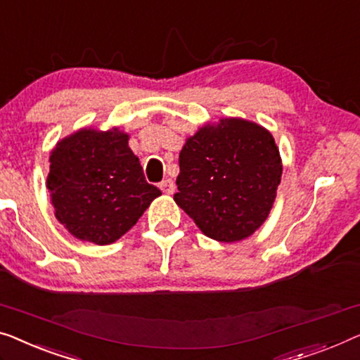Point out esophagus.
Returning a JSON list of instances; mask_svg holds the SVG:
<instances>
[{
    "mask_svg": "<svg viewBox=\"0 0 360 360\" xmlns=\"http://www.w3.org/2000/svg\"><path fill=\"white\" fill-rule=\"evenodd\" d=\"M159 188L162 190V193H165V195H172V193H174V190H175V185H174V181H172V180H164V181H160V184H159Z\"/></svg>",
    "mask_w": 360,
    "mask_h": 360,
    "instance_id": "1",
    "label": "esophagus"
}]
</instances>
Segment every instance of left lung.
Masks as SVG:
<instances>
[{
    "instance_id": "1",
    "label": "left lung",
    "mask_w": 360,
    "mask_h": 360,
    "mask_svg": "<svg viewBox=\"0 0 360 360\" xmlns=\"http://www.w3.org/2000/svg\"><path fill=\"white\" fill-rule=\"evenodd\" d=\"M174 200L201 232L238 242L266 221L283 164L268 129L242 118H222L186 139L180 150Z\"/></svg>"
}]
</instances>
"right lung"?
Instances as JSON below:
<instances>
[{
    "label": "right lung",
    "mask_w": 360,
    "mask_h": 360,
    "mask_svg": "<svg viewBox=\"0 0 360 360\" xmlns=\"http://www.w3.org/2000/svg\"><path fill=\"white\" fill-rule=\"evenodd\" d=\"M128 139L118 128H84L51 150L46 176L51 205L56 219L79 240L113 243L160 195L146 181Z\"/></svg>",
    "instance_id": "add662e5"
}]
</instances>
